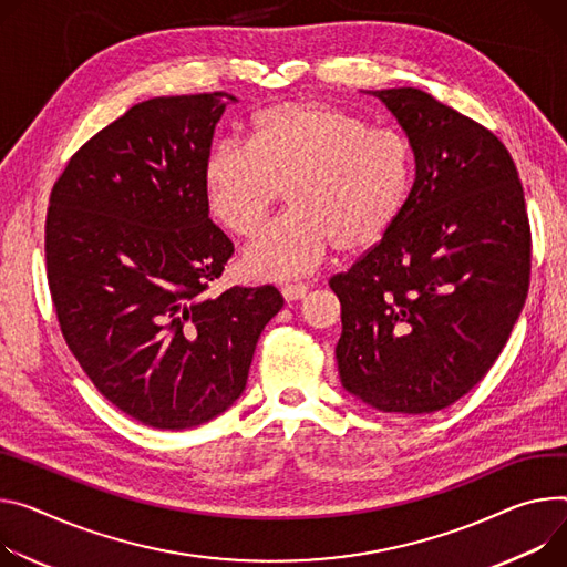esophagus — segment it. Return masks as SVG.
I'll return each instance as SVG.
<instances>
[{"label": "esophagus", "mask_w": 567, "mask_h": 567, "mask_svg": "<svg viewBox=\"0 0 567 567\" xmlns=\"http://www.w3.org/2000/svg\"><path fill=\"white\" fill-rule=\"evenodd\" d=\"M282 296L287 302H293V300H300L307 296V287L305 285H285L282 287Z\"/></svg>", "instance_id": "1"}]
</instances>
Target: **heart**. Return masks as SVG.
Here are the masks:
<instances>
[{
    "instance_id": "heart-1",
    "label": "heart",
    "mask_w": 567,
    "mask_h": 567,
    "mask_svg": "<svg viewBox=\"0 0 567 567\" xmlns=\"http://www.w3.org/2000/svg\"><path fill=\"white\" fill-rule=\"evenodd\" d=\"M416 169L406 133L319 101H285L252 117L248 144L221 140L208 151L203 194L226 230L250 237L285 189L291 208L241 252L246 276L282 280L310 274L334 246L359 255L384 241Z\"/></svg>"
}]
</instances>
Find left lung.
<instances>
[{"instance_id":"1","label":"left lung","mask_w":567,"mask_h":567,"mask_svg":"<svg viewBox=\"0 0 567 567\" xmlns=\"http://www.w3.org/2000/svg\"><path fill=\"white\" fill-rule=\"evenodd\" d=\"M416 146V185L391 235L330 278L339 378L384 414H432L495 364L529 291L532 233L506 146L419 87L369 92Z\"/></svg>"}]
</instances>
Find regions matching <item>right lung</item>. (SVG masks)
Instances as JSON below:
<instances>
[{
  "label": "right lung",
  "instance_id": "right-lung-1",
  "mask_svg": "<svg viewBox=\"0 0 567 567\" xmlns=\"http://www.w3.org/2000/svg\"><path fill=\"white\" fill-rule=\"evenodd\" d=\"M230 101L135 104L74 153L49 196L47 280L63 337L99 393L156 430L224 414L285 305L274 285L205 293L235 250L203 194Z\"/></svg>",
  "mask_w": 567,
  "mask_h": 567
}]
</instances>
